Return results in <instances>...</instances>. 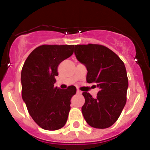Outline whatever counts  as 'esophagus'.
Listing matches in <instances>:
<instances>
[{
	"mask_svg": "<svg viewBox=\"0 0 150 150\" xmlns=\"http://www.w3.org/2000/svg\"><path fill=\"white\" fill-rule=\"evenodd\" d=\"M81 93H82L81 91H79V90H77V93H78V94H81Z\"/></svg>",
	"mask_w": 150,
	"mask_h": 150,
	"instance_id": "esophagus-1",
	"label": "esophagus"
}]
</instances>
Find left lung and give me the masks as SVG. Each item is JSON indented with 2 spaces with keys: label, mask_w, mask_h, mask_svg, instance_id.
<instances>
[{
  "label": "left lung",
  "mask_w": 150,
  "mask_h": 150,
  "mask_svg": "<svg viewBox=\"0 0 150 150\" xmlns=\"http://www.w3.org/2000/svg\"><path fill=\"white\" fill-rule=\"evenodd\" d=\"M75 54L87 68V82L100 89L96 98L82 93L84 119L91 127L107 128L118 120L125 106L128 79L125 64L112 50L100 44L75 45Z\"/></svg>",
  "instance_id": "obj_1"
}]
</instances>
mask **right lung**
Listing matches in <instances>:
<instances>
[{"mask_svg":"<svg viewBox=\"0 0 150 150\" xmlns=\"http://www.w3.org/2000/svg\"><path fill=\"white\" fill-rule=\"evenodd\" d=\"M75 45H41L27 57L21 72L22 97L28 113L41 128L60 129L66 125L71 98L76 93L71 85L54 87L57 68L72 55Z\"/></svg>","mask_w":150,"mask_h":150,"instance_id":"1","label":"right lung"}]
</instances>
